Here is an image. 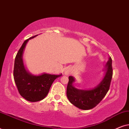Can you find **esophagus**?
<instances>
[{
	"label": "esophagus",
	"mask_w": 129,
	"mask_h": 129,
	"mask_svg": "<svg viewBox=\"0 0 129 129\" xmlns=\"http://www.w3.org/2000/svg\"><path fill=\"white\" fill-rule=\"evenodd\" d=\"M72 73V70L70 69H66V70H65L64 71V74L65 75H69V74H70Z\"/></svg>",
	"instance_id": "1"
}]
</instances>
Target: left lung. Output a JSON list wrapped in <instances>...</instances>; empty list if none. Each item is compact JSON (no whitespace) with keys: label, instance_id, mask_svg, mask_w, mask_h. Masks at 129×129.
Masks as SVG:
<instances>
[{"label":"left lung","instance_id":"left-lung-1","mask_svg":"<svg viewBox=\"0 0 129 129\" xmlns=\"http://www.w3.org/2000/svg\"><path fill=\"white\" fill-rule=\"evenodd\" d=\"M105 75L99 84L91 89L81 90L75 87L73 83L75 79L69 77L67 86V96L70 103L82 110H89L96 107L109 91L113 76L112 60L110 57L105 65Z\"/></svg>","mask_w":129,"mask_h":129}]
</instances>
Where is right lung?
I'll list each match as a JSON object with an SVG mask.
<instances>
[{
  "label": "right lung",
  "instance_id": "obj_1",
  "mask_svg": "<svg viewBox=\"0 0 129 129\" xmlns=\"http://www.w3.org/2000/svg\"><path fill=\"white\" fill-rule=\"evenodd\" d=\"M37 35L26 40L23 43L16 56L14 64L13 76L19 93L27 101L36 102L43 100L48 94L54 80L59 75L43 73L40 75H33L24 68L23 61V54L27 42Z\"/></svg>",
  "mask_w": 129,
  "mask_h": 129
}]
</instances>
